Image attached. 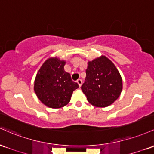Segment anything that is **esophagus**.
<instances>
[{
    "mask_svg": "<svg viewBox=\"0 0 154 154\" xmlns=\"http://www.w3.org/2000/svg\"><path fill=\"white\" fill-rule=\"evenodd\" d=\"M77 83H78V84H79V86H82V79H78Z\"/></svg>",
    "mask_w": 154,
    "mask_h": 154,
    "instance_id": "34e87169",
    "label": "esophagus"
}]
</instances>
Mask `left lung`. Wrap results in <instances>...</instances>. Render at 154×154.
Listing matches in <instances>:
<instances>
[{
	"label": "left lung",
	"mask_w": 154,
	"mask_h": 154,
	"mask_svg": "<svg viewBox=\"0 0 154 154\" xmlns=\"http://www.w3.org/2000/svg\"><path fill=\"white\" fill-rule=\"evenodd\" d=\"M82 89L88 101L96 107H107L120 96L122 79L114 64L105 56L88 63Z\"/></svg>",
	"instance_id": "8db88e82"
}]
</instances>
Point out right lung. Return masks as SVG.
<instances>
[{"label": "right lung", "instance_id": "right-lung-1", "mask_svg": "<svg viewBox=\"0 0 154 154\" xmlns=\"http://www.w3.org/2000/svg\"><path fill=\"white\" fill-rule=\"evenodd\" d=\"M65 62L54 57L43 64L36 75L34 91L38 98L46 106L60 108L70 102L72 91L79 84L72 82L70 73L65 72Z\"/></svg>", "mask_w": 154, "mask_h": 154}]
</instances>
